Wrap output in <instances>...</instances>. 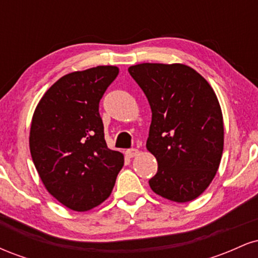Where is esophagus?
Returning a JSON list of instances; mask_svg holds the SVG:
<instances>
[{
    "label": "esophagus",
    "mask_w": 258,
    "mask_h": 258,
    "mask_svg": "<svg viewBox=\"0 0 258 258\" xmlns=\"http://www.w3.org/2000/svg\"><path fill=\"white\" fill-rule=\"evenodd\" d=\"M138 153L139 152L137 149H128V150H126V152H125L127 158H135L136 155H138Z\"/></svg>",
    "instance_id": "34e87169"
}]
</instances>
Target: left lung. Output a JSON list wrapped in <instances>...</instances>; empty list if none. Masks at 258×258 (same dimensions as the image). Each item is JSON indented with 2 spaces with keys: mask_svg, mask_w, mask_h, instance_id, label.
<instances>
[{
  "mask_svg": "<svg viewBox=\"0 0 258 258\" xmlns=\"http://www.w3.org/2000/svg\"><path fill=\"white\" fill-rule=\"evenodd\" d=\"M128 73L152 109L147 149L158 160V172L150 188L176 203L197 199L214 179L223 153V116L215 91L184 64L143 63Z\"/></svg>",
  "mask_w": 258,
  "mask_h": 258,
  "instance_id": "1",
  "label": "left lung"
}]
</instances>
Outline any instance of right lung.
I'll return each instance as SVG.
<instances>
[{"label": "right lung", "instance_id": "right-lung-1", "mask_svg": "<svg viewBox=\"0 0 258 258\" xmlns=\"http://www.w3.org/2000/svg\"><path fill=\"white\" fill-rule=\"evenodd\" d=\"M119 68L99 65L53 84L35 109L30 153L48 193L74 211H88L111 194L123 155L104 139L99 102Z\"/></svg>", "mask_w": 258, "mask_h": 258}]
</instances>
